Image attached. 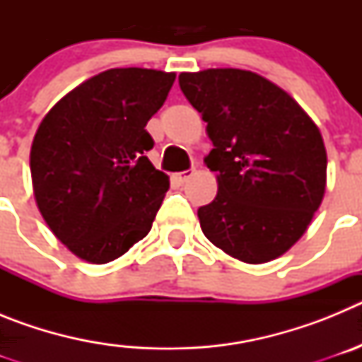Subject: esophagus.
<instances>
[{"instance_id":"34e87169","label":"esophagus","mask_w":362,"mask_h":362,"mask_svg":"<svg viewBox=\"0 0 362 362\" xmlns=\"http://www.w3.org/2000/svg\"><path fill=\"white\" fill-rule=\"evenodd\" d=\"M192 175H194V168H192V170H185V172H179V174H174V179L177 181V183H187Z\"/></svg>"}]
</instances>
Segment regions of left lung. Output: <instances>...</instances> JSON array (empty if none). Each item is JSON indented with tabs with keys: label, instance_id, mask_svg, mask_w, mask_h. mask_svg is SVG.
Masks as SVG:
<instances>
[{
	"label": "left lung",
	"instance_id": "8db88e82",
	"mask_svg": "<svg viewBox=\"0 0 362 362\" xmlns=\"http://www.w3.org/2000/svg\"><path fill=\"white\" fill-rule=\"evenodd\" d=\"M179 86L214 143L204 163L217 172V196L197 210L203 233L243 263L283 255L325 196L319 129L292 95L250 70L183 72Z\"/></svg>",
	"mask_w": 362,
	"mask_h": 362
}]
</instances>
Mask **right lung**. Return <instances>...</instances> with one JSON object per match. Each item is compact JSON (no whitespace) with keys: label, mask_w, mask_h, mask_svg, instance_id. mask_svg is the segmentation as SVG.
<instances>
[{"label":"right lung","mask_w":362,"mask_h":362,"mask_svg":"<svg viewBox=\"0 0 362 362\" xmlns=\"http://www.w3.org/2000/svg\"><path fill=\"white\" fill-rule=\"evenodd\" d=\"M174 72L110 69L50 108L30 150L37 209L63 245L88 263L121 257L150 232L168 175L146 158L150 117Z\"/></svg>","instance_id":"right-lung-1"}]
</instances>
